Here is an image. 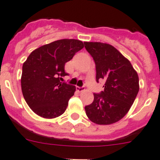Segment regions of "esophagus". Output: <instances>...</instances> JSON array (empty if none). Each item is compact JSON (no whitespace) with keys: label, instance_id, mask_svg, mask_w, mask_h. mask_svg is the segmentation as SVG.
<instances>
[{"label":"esophagus","instance_id":"34e87169","mask_svg":"<svg viewBox=\"0 0 160 160\" xmlns=\"http://www.w3.org/2000/svg\"><path fill=\"white\" fill-rule=\"evenodd\" d=\"M76 88H77V90L78 92H83V91H84L85 90V87H76Z\"/></svg>","mask_w":160,"mask_h":160}]
</instances>
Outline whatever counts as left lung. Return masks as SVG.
<instances>
[{
	"mask_svg": "<svg viewBox=\"0 0 160 160\" xmlns=\"http://www.w3.org/2000/svg\"><path fill=\"white\" fill-rule=\"evenodd\" d=\"M86 50L96 64V80H102L104 90L93 93L91 104L85 107L87 117L94 123L110 125L128 112L139 92V77L130 62L112 45L84 42Z\"/></svg>",
	"mask_w": 160,
	"mask_h": 160,
	"instance_id": "obj_1",
	"label": "left lung"
}]
</instances>
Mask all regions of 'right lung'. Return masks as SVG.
I'll list each match as a JSON object with an SVG mask.
<instances>
[{
	"label": "right lung",
	"mask_w": 160,
	"mask_h": 160,
	"mask_svg": "<svg viewBox=\"0 0 160 160\" xmlns=\"http://www.w3.org/2000/svg\"><path fill=\"white\" fill-rule=\"evenodd\" d=\"M83 48L75 39H62L43 45L31 52L23 63L21 90L25 101L36 114L47 119L56 118L66 110L75 86L61 83L68 75L65 63Z\"/></svg>",
	"instance_id": "1"
}]
</instances>
